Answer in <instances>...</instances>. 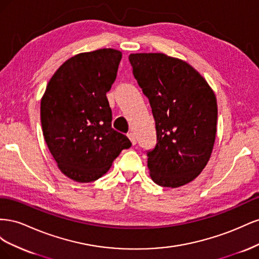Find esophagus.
I'll return each instance as SVG.
<instances>
[{"mask_svg": "<svg viewBox=\"0 0 259 259\" xmlns=\"http://www.w3.org/2000/svg\"><path fill=\"white\" fill-rule=\"evenodd\" d=\"M127 137L130 138L131 143H132L133 145H136V136H135L134 133H128V134H127Z\"/></svg>", "mask_w": 259, "mask_h": 259, "instance_id": "obj_1", "label": "esophagus"}]
</instances>
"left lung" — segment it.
<instances>
[{"instance_id": "obj_1", "label": "left lung", "mask_w": 259, "mask_h": 259, "mask_svg": "<svg viewBox=\"0 0 259 259\" xmlns=\"http://www.w3.org/2000/svg\"><path fill=\"white\" fill-rule=\"evenodd\" d=\"M133 74L150 104L156 144L147 151L153 182L177 188L198 177L213 150L217 101L201 74L161 53L131 54Z\"/></svg>"}]
</instances>
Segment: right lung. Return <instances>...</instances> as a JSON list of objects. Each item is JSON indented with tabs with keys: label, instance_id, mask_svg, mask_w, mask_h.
<instances>
[{
	"label": "right lung",
	"instance_id": "add662e5",
	"mask_svg": "<svg viewBox=\"0 0 259 259\" xmlns=\"http://www.w3.org/2000/svg\"><path fill=\"white\" fill-rule=\"evenodd\" d=\"M121 52L82 53L62 64L41 100L44 139L59 169L79 183L106 174L131 140L111 126L107 93L116 79Z\"/></svg>",
	"mask_w": 259,
	"mask_h": 259
}]
</instances>
